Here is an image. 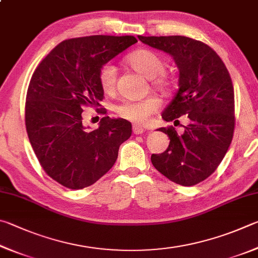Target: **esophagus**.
Wrapping results in <instances>:
<instances>
[{
  "mask_svg": "<svg viewBox=\"0 0 258 258\" xmlns=\"http://www.w3.org/2000/svg\"><path fill=\"white\" fill-rule=\"evenodd\" d=\"M133 132H134L135 135H142L144 132H145V129H144L142 125L134 124V125H133Z\"/></svg>",
  "mask_w": 258,
  "mask_h": 258,
  "instance_id": "1",
  "label": "esophagus"
}]
</instances>
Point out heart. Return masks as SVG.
I'll return each mask as SVG.
<instances>
[{
    "label": "heart",
    "mask_w": 258,
    "mask_h": 258,
    "mask_svg": "<svg viewBox=\"0 0 258 258\" xmlns=\"http://www.w3.org/2000/svg\"><path fill=\"white\" fill-rule=\"evenodd\" d=\"M128 63L139 74L147 79H155L165 71V62L156 53L148 49H139L130 54ZM117 69L114 63H105L99 70L98 80L105 93H111L115 87ZM155 85L161 89H168L169 83L163 77L156 79ZM159 99L154 96L144 98L142 101H124L115 106V112L122 119L144 123L151 114L159 108Z\"/></svg>",
    "instance_id": "obj_1"
}]
</instances>
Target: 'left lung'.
I'll use <instances>...</instances> for the list:
<instances>
[{
  "label": "left lung",
  "instance_id": "1",
  "mask_svg": "<svg viewBox=\"0 0 258 258\" xmlns=\"http://www.w3.org/2000/svg\"><path fill=\"white\" fill-rule=\"evenodd\" d=\"M142 43L168 53L179 70V89L162 112L164 121L187 115L189 124L178 135L174 128L156 130L168 135L162 154H153L155 169L181 186L209 178L222 162L234 130V94L223 61L206 44L184 36H138Z\"/></svg>",
  "mask_w": 258,
  "mask_h": 258
}]
</instances>
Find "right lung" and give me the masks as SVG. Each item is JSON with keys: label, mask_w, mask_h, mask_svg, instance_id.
<instances>
[{"label": "right lung", "mask_w": 258, "mask_h": 258, "mask_svg": "<svg viewBox=\"0 0 258 258\" xmlns=\"http://www.w3.org/2000/svg\"><path fill=\"white\" fill-rule=\"evenodd\" d=\"M137 43L134 36L94 35L63 40L39 63L26 97V129L45 172L62 186L83 189L102 178L133 133L124 119L83 124L84 105L98 106L101 68ZM103 112H105L104 108Z\"/></svg>", "instance_id": "1"}]
</instances>
